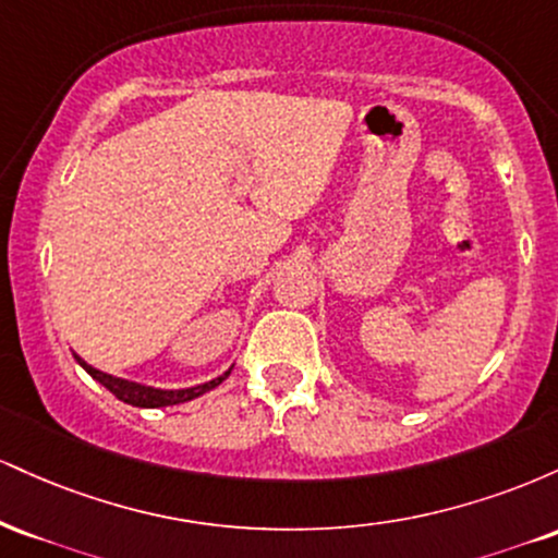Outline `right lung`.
<instances>
[{
	"instance_id": "add662e5",
	"label": "right lung",
	"mask_w": 558,
	"mask_h": 558,
	"mask_svg": "<svg viewBox=\"0 0 558 558\" xmlns=\"http://www.w3.org/2000/svg\"><path fill=\"white\" fill-rule=\"evenodd\" d=\"M75 362L86 369L88 375L94 377L96 383H101L112 396H118L123 403H131V407H141V409H159V407H175V403H185L191 399H198L204 396L207 390H213L220 386L222 380L230 375V369H226L222 375L213 377L209 383H202V386H191V388H155V386H144V383L136 380H125V377L110 375V373H101V369L92 367L88 362H83L78 354H75Z\"/></svg>"
}]
</instances>
